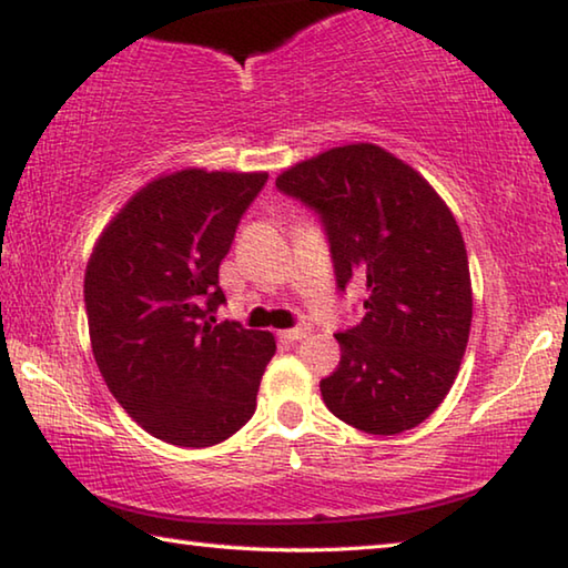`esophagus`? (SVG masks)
I'll return each instance as SVG.
<instances>
[{
  "mask_svg": "<svg viewBox=\"0 0 568 568\" xmlns=\"http://www.w3.org/2000/svg\"><path fill=\"white\" fill-rule=\"evenodd\" d=\"M307 333H311L307 328H291V331H281L277 335H281L283 341H303Z\"/></svg>",
  "mask_w": 568,
  "mask_h": 568,
  "instance_id": "obj_1",
  "label": "esophagus"
}]
</instances>
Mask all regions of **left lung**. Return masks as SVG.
Segmentation results:
<instances>
[{"label":"left lung","instance_id":"left-lung-1","mask_svg":"<svg viewBox=\"0 0 568 568\" xmlns=\"http://www.w3.org/2000/svg\"><path fill=\"white\" fill-rule=\"evenodd\" d=\"M328 230L338 287L365 281V315L335 333L341 363L321 381L333 416L373 436L426 420L458 376L474 291L464 235L444 197L408 162L351 142L275 178Z\"/></svg>","mask_w":568,"mask_h":568}]
</instances>
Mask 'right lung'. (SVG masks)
Here are the masks:
<instances>
[{
	"instance_id": "1",
	"label": "right lung",
	"mask_w": 568,
	"mask_h": 568,
	"mask_svg": "<svg viewBox=\"0 0 568 568\" xmlns=\"http://www.w3.org/2000/svg\"><path fill=\"white\" fill-rule=\"evenodd\" d=\"M267 172L185 168L150 180L98 237L84 271L92 355L120 406L160 440L205 448L255 413L267 331L217 323V271Z\"/></svg>"
}]
</instances>
